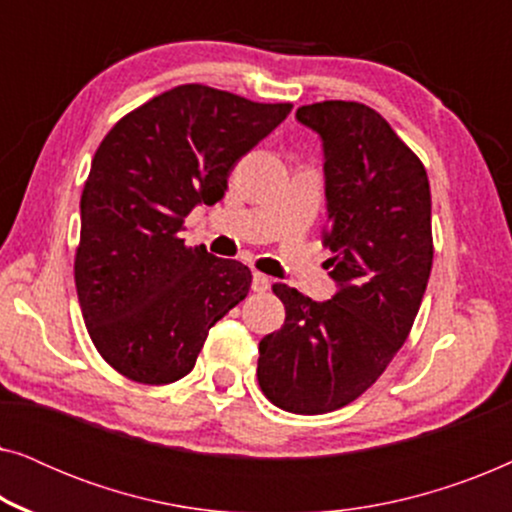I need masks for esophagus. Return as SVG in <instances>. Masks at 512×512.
Masks as SVG:
<instances>
[{
	"mask_svg": "<svg viewBox=\"0 0 512 512\" xmlns=\"http://www.w3.org/2000/svg\"><path fill=\"white\" fill-rule=\"evenodd\" d=\"M270 277L261 275V272H254V279H251V289H254L256 293H265L270 289Z\"/></svg>",
	"mask_w": 512,
	"mask_h": 512,
	"instance_id": "1",
	"label": "esophagus"
}]
</instances>
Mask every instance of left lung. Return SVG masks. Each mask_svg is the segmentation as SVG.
Instances as JSON below:
<instances>
[{
	"label": "left lung",
	"instance_id": "1",
	"mask_svg": "<svg viewBox=\"0 0 512 512\" xmlns=\"http://www.w3.org/2000/svg\"><path fill=\"white\" fill-rule=\"evenodd\" d=\"M296 118L324 149V244L338 291L317 303L272 286L286 319L258 342L256 375L277 408L324 415L373 387L408 338L433 263L431 188L422 160L366 104L317 102Z\"/></svg>",
	"mask_w": 512,
	"mask_h": 512
}]
</instances>
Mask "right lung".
Segmentation results:
<instances>
[{
	"label": "right lung",
	"instance_id": "1",
	"mask_svg": "<svg viewBox=\"0 0 512 512\" xmlns=\"http://www.w3.org/2000/svg\"><path fill=\"white\" fill-rule=\"evenodd\" d=\"M291 109L188 83L102 139L81 195L74 279L90 340L128 380H181L209 328L247 298V265L186 247L181 230L195 207L223 198L237 160Z\"/></svg>",
	"mask_w": 512,
	"mask_h": 512
}]
</instances>
